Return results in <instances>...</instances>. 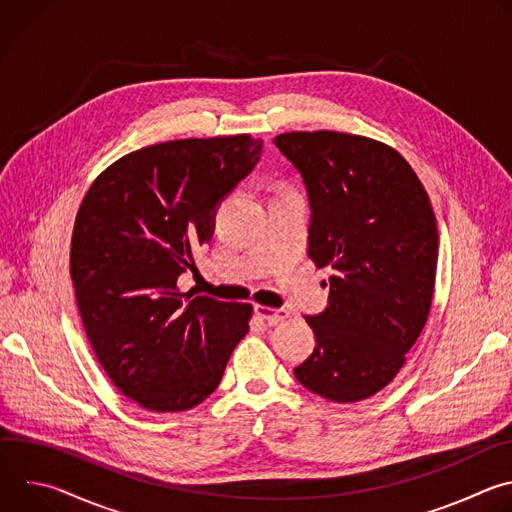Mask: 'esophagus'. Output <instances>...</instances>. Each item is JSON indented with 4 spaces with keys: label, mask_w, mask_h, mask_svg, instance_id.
Returning <instances> with one entry per match:
<instances>
[{
    "label": "esophagus",
    "mask_w": 512,
    "mask_h": 512,
    "mask_svg": "<svg viewBox=\"0 0 512 512\" xmlns=\"http://www.w3.org/2000/svg\"><path fill=\"white\" fill-rule=\"evenodd\" d=\"M255 314H257L263 322H267L269 326H275V324L283 322V320L289 316V312H287V310H283V308L275 310V308L261 306V304H257V306H255Z\"/></svg>",
    "instance_id": "1"
}]
</instances>
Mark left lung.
<instances>
[{"instance_id": "8db88e82", "label": "left lung", "mask_w": 512, "mask_h": 512, "mask_svg": "<svg viewBox=\"0 0 512 512\" xmlns=\"http://www.w3.org/2000/svg\"><path fill=\"white\" fill-rule=\"evenodd\" d=\"M310 200L308 255L330 267L328 306L306 316L314 352L294 369L312 393L354 403L387 387L431 308L437 225L429 196L389 145L340 131L273 139Z\"/></svg>"}]
</instances>
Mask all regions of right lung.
<instances>
[{
  "label": "right lung",
  "mask_w": 512,
  "mask_h": 512,
  "mask_svg": "<svg viewBox=\"0 0 512 512\" xmlns=\"http://www.w3.org/2000/svg\"><path fill=\"white\" fill-rule=\"evenodd\" d=\"M247 133L148 145L91 184L70 241L87 338L113 385L158 413L202 403L249 332L251 304L182 294L221 200L255 168Z\"/></svg>",
  "instance_id": "1"
}]
</instances>
